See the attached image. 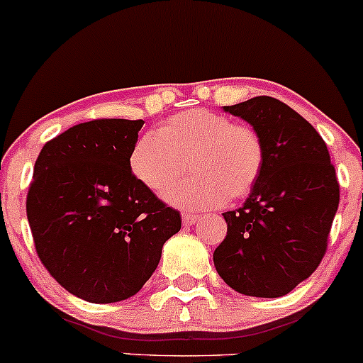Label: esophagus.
Segmentation results:
<instances>
[{"mask_svg":"<svg viewBox=\"0 0 363 363\" xmlns=\"http://www.w3.org/2000/svg\"><path fill=\"white\" fill-rule=\"evenodd\" d=\"M197 220H199V215H192V213H185V215L182 216L183 225H194Z\"/></svg>","mask_w":363,"mask_h":363,"instance_id":"1","label":"esophagus"}]
</instances>
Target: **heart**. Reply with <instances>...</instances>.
Here are the masks:
<instances>
[{
	"label": "heart",
	"mask_w": 363,
	"mask_h": 363,
	"mask_svg": "<svg viewBox=\"0 0 363 363\" xmlns=\"http://www.w3.org/2000/svg\"><path fill=\"white\" fill-rule=\"evenodd\" d=\"M264 143L253 127L204 108L174 115L134 143L133 177L160 192L189 166L194 177L171 186L164 199L185 209H208L248 196L262 173Z\"/></svg>",
	"instance_id": "1"
}]
</instances>
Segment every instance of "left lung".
<instances>
[{"mask_svg":"<svg viewBox=\"0 0 363 363\" xmlns=\"http://www.w3.org/2000/svg\"><path fill=\"white\" fill-rule=\"evenodd\" d=\"M223 111L259 133L265 159L245 204L222 213L227 236L213 262L239 294L283 297L323 259L339 206L335 169L315 127L279 99L259 96Z\"/></svg>","mask_w":363,"mask_h":363,"instance_id":"8db88e82","label":"left lung"}]
</instances>
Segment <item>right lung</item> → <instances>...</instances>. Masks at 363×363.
Wrapping results in <instances>:
<instances>
[{"instance_id": "right-lung-1", "label": "right lung", "mask_w": 363, "mask_h": 363, "mask_svg": "<svg viewBox=\"0 0 363 363\" xmlns=\"http://www.w3.org/2000/svg\"><path fill=\"white\" fill-rule=\"evenodd\" d=\"M143 121L101 118L45 143L28 192L36 253L55 281L94 304L143 289L182 216L133 177Z\"/></svg>"}]
</instances>
